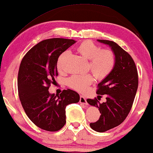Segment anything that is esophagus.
<instances>
[{
  "mask_svg": "<svg viewBox=\"0 0 153 153\" xmlns=\"http://www.w3.org/2000/svg\"><path fill=\"white\" fill-rule=\"evenodd\" d=\"M79 102H80L81 103L84 104V105H88V102H87L86 98L82 95H80V97H79Z\"/></svg>",
  "mask_w": 153,
  "mask_h": 153,
  "instance_id": "34e87169",
  "label": "esophagus"
}]
</instances>
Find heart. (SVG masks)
<instances>
[{
	"label": "heart",
	"mask_w": 153,
	"mask_h": 153,
	"mask_svg": "<svg viewBox=\"0 0 153 153\" xmlns=\"http://www.w3.org/2000/svg\"><path fill=\"white\" fill-rule=\"evenodd\" d=\"M77 52L89 60V68L94 77L98 79L105 78L112 71L115 66L116 58L110 50H102L91 41H85L77 48ZM69 52H64L57 59L56 67L59 71L64 69V62ZM93 78L91 74L74 75L67 79V84L78 92H84L91 85Z\"/></svg>",
	"instance_id": "heart-1"
}]
</instances>
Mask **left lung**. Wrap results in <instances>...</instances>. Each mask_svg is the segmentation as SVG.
I'll return each mask as SVG.
<instances>
[{"label": "left lung", "mask_w": 153, "mask_h": 153, "mask_svg": "<svg viewBox=\"0 0 153 153\" xmlns=\"http://www.w3.org/2000/svg\"><path fill=\"white\" fill-rule=\"evenodd\" d=\"M97 41L110 46L116 58L112 71L98 84L97 91V94H107L106 102L100 103L99 98L87 99L101 113L99 119L90 127L101 133L120 125L129 114L137 90L138 75L131 56L120 46L111 41Z\"/></svg>", "instance_id": "obj_1"}]
</instances>
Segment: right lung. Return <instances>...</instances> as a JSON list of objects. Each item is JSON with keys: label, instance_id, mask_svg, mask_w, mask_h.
<instances>
[{"label": "right lung", "instance_id": "right-lung-1", "mask_svg": "<svg viewBox=\"0 0 153 153\" xmlns=\"http://www.w3.org/2000/svg\"><path fill=\"white\" fill-rule=\"evenodd\" d=\"M76 42L62 38L43 40L22 60L18 77L19 97L28 117L43 130L62 129L66 123V106L79 101V94L72 90H64L59 95L48 91L58 76V58Z\"/></svg>", "mask_w": 153, "mask_h": 153}]
</instances>
